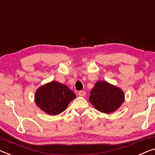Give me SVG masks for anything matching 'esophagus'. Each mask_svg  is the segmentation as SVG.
<instances>
[{
	"label": "esophagus",
	"instance_id": "1",
	"mask_svg": "<svg viewBox=\"0 0 155 155\" xmlns=\"http://www.w3.org/2000/svg\"><path fill=\"white\" fill-rule=\"evenodd\" d=\"M78 96H80V97H84L85 95V92L81 91L78 92Z\"/></svg>",
	"mask_w": 155,
	"mask_h": 155
}]
</instances>
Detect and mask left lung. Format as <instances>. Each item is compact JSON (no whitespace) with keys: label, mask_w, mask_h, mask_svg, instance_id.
<instances>
[{"label":"left lung","mask_w":155,"mask_h":155,"mask_svg":"<svg viewBox=\"0 0 155 155\" xmlns=\"http://www.w3.org/2000/svg\"><path fill=\"white\" fill-rule=\"evenodd\" d=\"M124 94L120 87L104 81H99L91 91L89 101L97 110L104 114H111L120 107Z\"/></svg>","instance_id":"obj_1"}]
</instances>
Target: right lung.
Masks as SVG:
<instances>
[{
	"label": "right lung",
	"instance_id": "add662e5",
	"mask_svg": "<svg viewBox=\"0 0 155 155\" xmlns=\"http://www.w3.org/2000/svg\"><path fill=\"white\" fill-rule=\"evenodd\" d=\"M74 98L76 94L67 85L58 81H51L41 85L35 94L37 106L50 115L61 114Z\"/></svg>",
	"mask_w": 155,
	"mask_h": 155
}]
</instances>
